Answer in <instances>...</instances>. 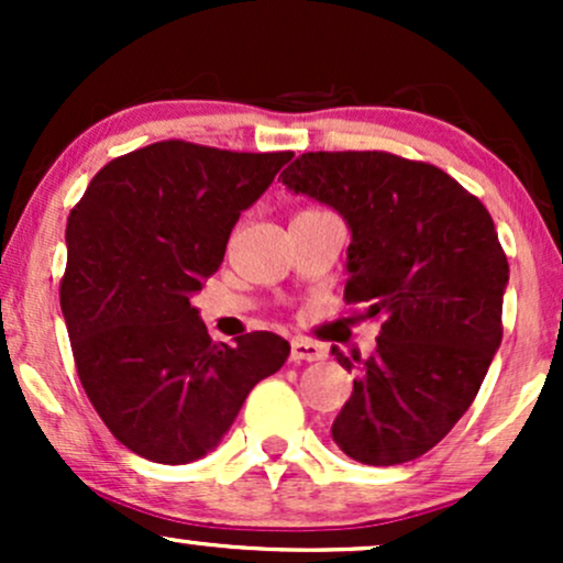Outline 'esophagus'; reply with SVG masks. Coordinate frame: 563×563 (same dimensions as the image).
Listing matches in <instances>:
<instances>
[{"label": "esophagus", "mask_w": 563, "mask_h": 563, "mask_svg": "<svg viewBox=\"0 0 563 563\" xmlns=\"http://www.w3.org/2000/svg\"><path fill=\"white\" fill-rule=\"evenodd\" d=\"M325 357V346L314 344L307 339H294L290 341V360L294 363H314V360Z\"/></svg>", "instance_id": "esophagus-1"}]
</instances>
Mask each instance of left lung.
I'll list each match as a JSON object with an SVG mask.
<instances>
[{
	"label": "left lung",
	"mask_w": 563,
	"mask_h": 563,
	"mask_svg": "<svg viewBox=\"0 0 563 563\" xmlns=\"http://www.w3.org/2000/svg\"><path fill=\"white\" fill-rule=\"evenodd\" d=\"M280 177L344 217V299L384 318L367 360L333 346L357 373L333 442L367 466L416 461L461 421L500 349L508 260L493 217L450 174L380 151L303 153Z\"/></svg>",
	"instance_id": "8db88e82"
}]
</instances>
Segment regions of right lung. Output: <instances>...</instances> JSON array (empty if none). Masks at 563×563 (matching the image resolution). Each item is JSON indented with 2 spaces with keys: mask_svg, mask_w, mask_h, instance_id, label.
Returning <instances> with one entry per match:
<instances>
[{
  "mask_svg": "<svg viewBox=\"0 0 563 563\" xmlns=\"http://www.w3.org/2000/svg\"><path fill=\"white\" fill-rule=\"evenodd\" d=\"M290 158L153 142L102 166L70 211L60 307L76 371L102 423L147 461L183 466L214 450L288 360V341L267 331L214 344L190 299Z\"/></svg>",
  "mask_w": 563,
  "mask_h": 563,
  "instance_id": "1",
  "label": "right lung"
}]
</instances>
